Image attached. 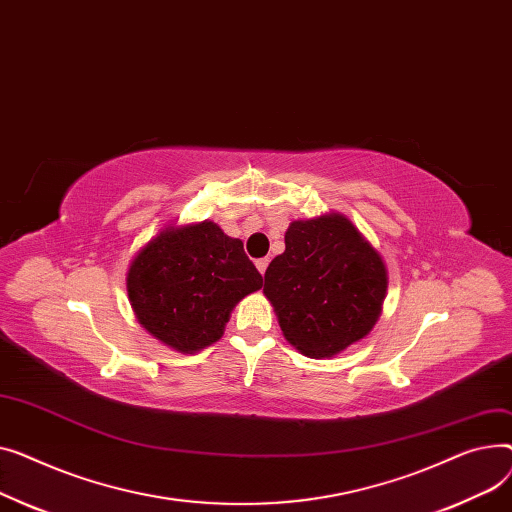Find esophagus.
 <instances>
[{"instance_id":"obj_1","label":"esophagus","mask_w":512,"mask_h":512,"mask_svg":"<svg viewBox=\"0 0 512 512\" xmlns=\"http://www.w3.org/2000/svg\"><path fill=\"white\" fill-rule=\"evenodd\" d=\"M266 266H268V258H260V260H256V268L260 270V275H264V273H266Z\"/></svg>"}]
</instances>
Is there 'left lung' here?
<instances>
[{"label":"left lung","mask_w":512,"mask_h":512,"mask_svg":"<svg viewBox=\"0 0 512 512\" xmlns=\"http://www.w3.org/2000/svg\"><path fill=\"white\" fill-rule=\"evenodd\" d=\"M386 287L380 252L341 213L291 221L285 252L264 273V295L283 337L312 359H330L366 339Z\"/></svg>","instance_id":"left-lung-1"}]
</instances>
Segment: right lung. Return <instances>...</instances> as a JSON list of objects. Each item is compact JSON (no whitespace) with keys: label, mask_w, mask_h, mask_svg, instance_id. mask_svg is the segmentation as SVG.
<instances>
[{"label":"right lung","mask_w":512,"mask_h":512,"mask_svg":"<svg viewBox=\"0 0 512 512\" xmlns=\"http://www.w3.org/2000/svg\"><path fill=\"white\" fill-rule=\"evenodd\" d=\"M126 287L136 320L163 345L198 353L223 337L233 308L262 287L242 239L213 221L167 225L132 258Z\"/></svg>","instance_id":"add662e5"}]
</instances>
